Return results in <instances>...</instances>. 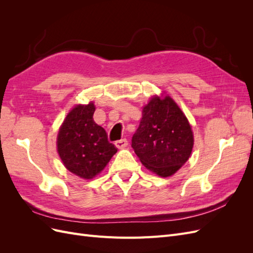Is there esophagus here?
Segmentation results:
<instances>
[{
  "instance_id": "1",
  "label": "esophagus",
  "mask_w": 253,
  "mask_h": 253,
  "mask_svg": "<svg viewBox=\"0 0 253 253\" xmlns=\"http://www.w3.org/2000/svg\"><path fill=\"white\" fill-rule=\"evenodd\" d=\"M115 145H116L118 149H125L127 147V140L126 139L117 140L116 142H115Z\"/></svg>"
}]
</instances>
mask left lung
Instances as JSON below:
<instances>
[{
    "mask_svg": "<svg viewBox=\"0 0 253 253\" xmlns=\"http://www.w3.org/2000/svg\"><path fill=\"white\" fill-rule=\"evenodd\" d=\"M193 143L189 121L171 97L155 96L143 106L132 148L147 169L162 177L173 175L189 159Z\"/></svg>",
    "mask_w": 253,
    "mask_h": 253,
    "instance_id": "1",
    "label": "left lung"
}]
</instances>
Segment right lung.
Here are the masks:
<instances>
[{"label": "right lung", "instance_id": "obj_1", "mask_svg": "<svg viewBox=\"0 0 253 253\" xmlns=\"http://www.w3.org/2000/svg\"><path fill=\"white\" fill-rule=\"evenodd\" d=\"M95 105H76L61 126L57 147L68 171L84 179L100 173L117 152L105 129L94 121Z\"/></svg>", "mask_w": 253, "mask_h": 253}]
</instances>
